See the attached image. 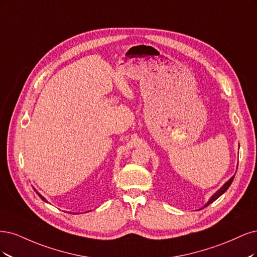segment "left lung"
Wrapping results in <instances>:
<instances>
[{"mask_svg":"<svg viewBox=\"0 0 257 257\" xmlns=\"http://www.w3.org/2000/svg\"><path fill=\"white\" fill-rule=\"evenodd\" d=\"M234 177H235V176H233V177H231V178H230V179H229V180L227 181V183H226V184H224V185H223V187H222V188H221V189L219 190V191H217L216 193H214V194H213V195L211 196V198H210V200H209V202L206 204V206H208L209 204H211L212 202H214V201H216L218 197H220V196H221V195H222L223 193H224V192L226 191V190H227V189L229 188V186L231 185V183H233V180H234ZM206 206H205V207H206Z\"/></svg>","mask_w":257,"mask_h":257,"instance_id":"obj_1","label":"left lung"}]
</instances>
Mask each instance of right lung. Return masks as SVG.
<instances>
[{"label": "right lung", "mask_w": 257, "mask_h": 257, "mask_svg": "<svg viewBox=\"0 0 257 257\" xmlns=\"http://www.w3.org/2000/svg\"><path fill=\"white\" fill-rule=\"evenodd\" d=\"M36 193H37V194H38V195H39V196H40V198H41V200H43V201H46V198H45V197H44V196H41V195H40V194H39V193H38V192H36Z\"/></svg>", "instance_id": "right-lung-1"}]
</instances>
